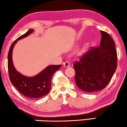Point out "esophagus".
Masks as SVG:
<instances>
[{"label": "esophagus", "instance_id": "obj_1", "mask_svg": "<svg viewBox=\"0 0 127 127\" xmlns=\"http://www.w3.org/2000/svg\"><path fill=\"white\" fill-rule=\"evenodd\" d=\"M63 65L64 66V67H69L70 66V62L69 61H66L63 62Z\"/></svg>", "mask_w": 127, "mask_h": 127}]
</instances>
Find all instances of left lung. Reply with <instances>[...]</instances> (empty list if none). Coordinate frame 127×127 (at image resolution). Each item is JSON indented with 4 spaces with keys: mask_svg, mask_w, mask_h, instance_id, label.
<instances>
[{
    "mask_svg": "<svg viewBox=\"0 0 127 127\" xmlns=\"http://www.w3.org/2000/svg\"><path fill=\"white\" fill-rule=\"evenodd\" d=\"M100 32V46L92 47L73 65L76 85L86 92H95L104 89L117 68L115 42L108 33Z\"/></svg>",
    "mask_w": 127,
    "mask_h": 127,
    "instance_id": "obj_1",
    "label": "left lung"
}]
</instances>
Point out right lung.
<instances>
[{"instance_id":"obj_1","label":"right lung","mask_w":127,"mask_h":127,"mask_svg":"<svg viewBox=\"0 0 127 127\" xmlns=\"http://www.w3.org/2000/svg\"><path fill=\"white\" fill-rule=\"evenodd\" d=\"M33 32L34 30L31 29L12 43L8 53V70L10 81L21 94L30 98H37L44 96L50 92L53 74L61 67V65L49 66L39 74L32 77L24 76L16 70L12 60V53L15 44L18 40L26 37Z\"/></svg>"}]
</instances>
